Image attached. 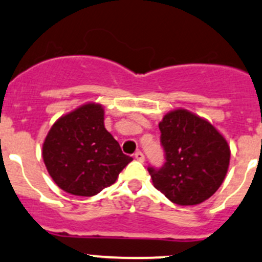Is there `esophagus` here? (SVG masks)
Instances as JSON below:
<instances>
[{"label":"esophagus","mask_w":262,"mask_h":262,"mask_svg":"<svg viewBox=\"0 0 262 262\" xmlns=\"http://www.w3.org/2000/svg\"><path fill=\"white\" fill-rule=\"evenodd\" d=\"M134 157H136V160L139 161V162H144V155L141 152V150H138V152L134 155Z\"/></svg>","instance_id":"1"}]
</instances>
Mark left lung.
<instances>
[{"mask_svg": "<svg viewBox=\"0 0 262 262\" xmlns=\"http://www.w3.org/2000/svg\"><path fill=\"white\" fill-rule=\"evenodd\" d=\"M166 163L149 167L153 186L178 205H196L219 189L231 149L207 119L185 109L168 112L158 124Z\"/></svg>", "mask_w": 262, "mask_h": 262, "instance_id": "obj_1", "label": "left lung"}]
</instances>
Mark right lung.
Instances as JSON below:
<instances>
[{
	"label": "right lung",
	"instance_id": "obj_1",
	"mask_svg": "<svg viewBox=\"0 0 262 262\" xmlns=\"http://www.w3.org/2000/svg\"><path fill=\"white\" fill-rule=\"evenodd\" d=\"M41 156L53 181L77 196L99 194L133 160L105 129L104 106L96 102L60 116L44 139Z\"/></svg>",
	"mask_w": 262,
	"mask_h": 262
}]
</instances>
